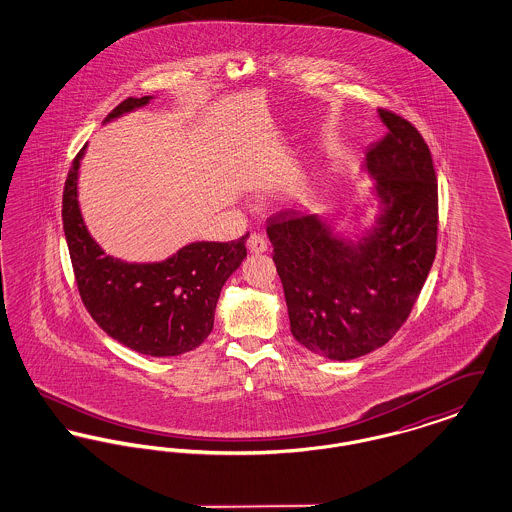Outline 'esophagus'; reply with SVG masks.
Listing matches in <instances>:
<instances>
[{"instance_id": "obj_1", "label": "esophagus", "mask_w": 512, "mask_h": 512, "mask_svg": "<svg viewBox=\"0 0 512 512\" xmlns=\"http://www.w3.org/2000/svg\"><path fill=\"white\" fill-rule=\"evenodd\" d=\"M247 249H249V253H255V255L265 253V251H267V242H265V238H263V236H259V234H251V236H249V240H247Z\"/></svg>"}]
</instances>
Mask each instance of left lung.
Here are the masks:
<instances>
[{"mask_svg":"<svg viewBox=\"0 0 512 512\" xmlns=\"http://www.w3.org/2000/svg\"><path fill=\"white\" fill-rule=\"evenodd\" d=\"M386 138L368 149L378 215L355 238L332 219L278 213L268 220L293 338L332 361L382 347L411 315L438 244V182L430 149L403 117L378 109Z\"/></svg>","mask_w":512,"mask_h":512,"instance_id":"left-lung-1","label":"left lung"}]
</instances>
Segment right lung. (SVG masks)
Returning a JSON list of instances; mask_svg holds the SVG:
<instances>
[{
  "label": "right lung",
  "mask_w": 512,
  "mask_h": 512,
  "mask_svg": "<svg viewBox=\"0 0 512 512\" xmlns=\"http://www.w3.org/2000/svg\"><path fill=\"white\" fill-rule=\"evenodd\" d=\"M128 98L103 122L147 105ZM86 146L74 157L63 192V228L76 286L99 328L149 357H174L199 347L213 330L220 290L247 255L236 242H192L159 263H128L107 255L92 238L78 203V172Z\"/></svg>",
  "instance_id": "add662e5"
}]
</instances>
